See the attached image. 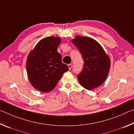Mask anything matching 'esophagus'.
Listing matches in <instances>:
<instances>
[{
    "label": "esophagus",
    "instance_id": "esophagus-1",
    "mask_svg": "<svg viewBox=\"0 0 134 134\" xmlns=\"http://www.w3.org/2000/svg\"><path fill=\"white\" fill-rule=\"evenodd\" d=\"M68 66H69V70H71V68H72V65L71 64H69V65H68Z\"/></svg>",
    "mask_w": 134,
    "mask_h": 134
}]
</instances>
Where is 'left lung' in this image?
I'll use <instances>...</instances> for the list:
<instances>
[{
  "label": "left lung",
  "instance_id": "1",
  "mask_svg": "<svg viewBox=\"0 0 134 134\" xmlns=\"http://www.w3.org/2000/svg\"><path fill=\"white\" fill-rule=\"evenodd\" d=\"M71 41L80 52L84 61L82 71L77 75L79 83L89 90L100 86L110 69L109 57L101 45L91 38L77 35Z\"/></svg>",
  "mask_w": 134,
  "mask_h": 134
}]
</instances>
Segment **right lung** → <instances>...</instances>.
Segmentation results:
<instances>
[{
  "mask_svg": "<svg viewBox=\"0 0 134 134\" xmlns=\"http://www.w3.org/2000/svg\"><path fill=\"white\" fill-rule=\"evenodd\" d=\"M60 41L58 37L44 38L35 45L27 58L29 80L40 91H51L64 72L69 70V67L62 63V55L57 51Z\"/></svg>",
  "mask_w": 134,
  "mask_h": 134,
  "instance_id": "add662e5",
  "label": "right lung"
}]
</instances>
